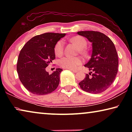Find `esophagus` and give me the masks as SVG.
<instances>
[{"instance_id": "1", "label": "esophagus", "mask_w": 132, "mask_h": 132, "mask_svg": "<svg viewBox=\"0 0 132 132\" xmlns=\"http://www.w3.org/2000/svg\"><path fill=\"white\" fill-rule=\"evenodd\" d=\"M70 70L72 71H73V72H75V73H77V70H75V69H70Z\"/></svg>"}]
</instances>
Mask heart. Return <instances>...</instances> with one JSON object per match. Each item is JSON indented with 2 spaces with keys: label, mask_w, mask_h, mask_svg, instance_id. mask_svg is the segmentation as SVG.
I'll return each mask as SVG.
<instances>
[{
  "label": "heart",
  "mask_w": 132,
  "mask_h": 132,
  "mask_svg": "<svg viewBox=\"0 0 132 132\" xmlns=\"http://www.w3.org/2000/svg\"><path fill=\"white\" fill-rule=\"evenodd\" d=\"M71 42L74 44L79 49V52L82 54H85L86 51L84 49L87 45V42L86 39L81 36H76L70 39ZM64 42L63 40H60L56 44L54 51L55 55L57 56H61L63 53ZM82 63L81 59L79 57H64L59 61V65L65 69H76L78 66Z\"/></svg>",
  "instance_id": "heart-1"
}]
</instances>
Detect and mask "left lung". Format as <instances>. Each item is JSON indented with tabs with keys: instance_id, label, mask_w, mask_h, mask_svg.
I'll list each match as a JSON object with an SVG mask.
<instances>
[{
	"instance_id": "1",
	"label": "left lung",
	"mask_w": 132,
	"mask_h": 132,
	"mask_svg": "<svg viewBox=\"0 0 132 132\" xmlns=\"http://www.w3.org/2000/svg\"><path fill=\"white\" fill-rule=\"evenodd\" d=\"M77 34L87 38L92 43V54L84 66L91 71L79 85L89 93L99 94L108 89L118 73V57L111 39L98 31H79Z\"/></svg>"
}]
</instances>
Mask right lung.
<instances>
[{
	"mask_svg": "<svg viewBox=\"0 0 132 132\" xmlns=\"http://www.w3.org/2000/svg\"><path fill=\"white\" fill-rule=\"evenodd\" d=\"M66 34L46 32L30 39L21 49L17 60L19 79L27 90L35 95L48 94L59 86L60 73L57 68L49 75L45 68L55 59L54 48Z\"/></svg>",
	"mask_w": 132,
	"mask_h": 132,
	"instance_id": "add662e5",
	"label": "right lung"
}]
</instances>
